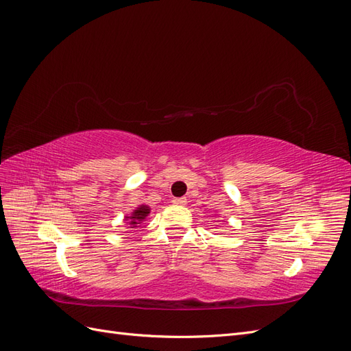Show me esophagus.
I'll use <instances>...</instances> for the list:
<instances>
[{
    "instance_id": "esophagus-1",
    "label": "esophagus",
    "mask_w": 351,
    "mask_h": 351,
    "mask_svg": "<svg viewBox=\"0 0 351 351\" xmlns=\"http://www.w3.org/2000/svg\"><path fill=\"white\" fill-rule=\"evenodd\" d=\"M172 203L175 206H185L186 204V198L185 197H181V198H173Z\"/></svg>"
}]
</instances>
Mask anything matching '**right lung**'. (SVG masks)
<instances>
[{
    "label": "right lung",
    "instance_id": "add662e5",
    "mask_svg": "<svg viewBox=\"0 0 351 351\" xmlns=\"http://www.w3.org/2000/svg\"><path fill=\"white\" fill-rule=\"evenodd\" d=\"M149 212H152V208H149L148 206L139 204L131 215H126L123 220H125L126 225H129L128 228L135 229V228H138L139 225H143L145 222Z\"/></svg>",
    "mask_w": 351,
    "mask_h": 351
}]
</instances>
